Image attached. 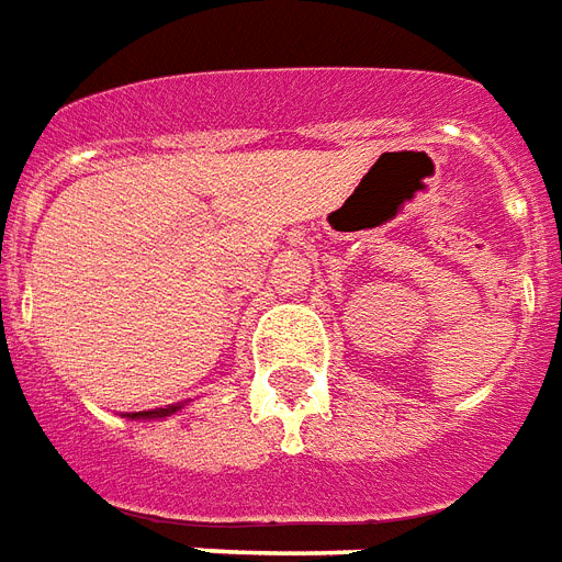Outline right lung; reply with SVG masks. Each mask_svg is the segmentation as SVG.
<instances>
[{"label": "right lung", "mask_w": 562, "mask_h": 562, "mask_svg": "<svg viewBox=\"0 0 562 562\" xmlns=\"http://www.w3.org/2000/svg\"><path fill=\"white\" fill-rule=\"evenodd\" d=\"M177 409H182V406H167V409H147V413H128L126 418H165V415H173Z\"/></svg>", "instance_id": "1"}]
</instances>
